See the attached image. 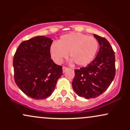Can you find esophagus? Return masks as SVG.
Listing matches in <instances>:
<instances>
[{"instance_id":"1","label":"esophagus","mask_w":130,"mask_h":130,"mask_svg":"<svg viewBox=\"0 0 130 130\" xmlns=\"http://www.w3.org/2000/svg\"><path fill=\"white\" fill-rule=\"evenodd\" d=\"M62 70H63V73H65L67 71H68V68H67V67H63V68H62Z\"/></svg>"}]
</instances>
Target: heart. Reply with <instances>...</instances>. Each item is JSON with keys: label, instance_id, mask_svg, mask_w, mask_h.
Segmentation results:
<instances>
[{"label": "heart", "instance_id": "obj_1", "mask_svg": "<svg viewBox=\"0 0 130 130\" xmlns=\"http://www.w3.org/2000/svg\"><path fill=\"white\" fill-rule=\"evenodd\" d=\"M98 49L97 40L81 33L71 32L62 35L57 43L50 46V54L53 60L61 63L68 53L71 60L77 65L84 66L90 63Z\"/></svg>", "mask_w": 130, "mask_h": 130}]
</instances>
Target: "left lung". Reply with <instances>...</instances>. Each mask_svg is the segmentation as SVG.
<instances>
[{"instance_id": "obj_1", "label": "left lung", "mask_w": 130, "mask_h": 130, "mask_svg": "<svg viewBox=\"0 0 130 130\" xmlns=\"http://www.w3.org/2000/svg\"><path fill=\"white\" fill-rule=\"evenodd\" d=\"M100 45L96 56L87 67L74 70L72 87L78 96L96 98L108 89L116 74L114 52L106 38L93 34Z\"/></svg>"}]
</instances>
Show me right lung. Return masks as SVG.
<instances>
[{
  "mask_svg": "<svg viewBox=\"0 0 130 130\" xmlns=\"http://www.w3.org/2000/svg\"><path fill=\"white\" fill-rule=\"evenodd\" d=\"M53 41L44 35L22 41L13 58L14 81L24 93L34 99L50 96L62 74V67L51 59Z\"/></svg>",
  "mask_w": 130,
  "mask_h": 130,
  "instance_id": "obj_1",
  "label": "right lung"
}]
</instances>
